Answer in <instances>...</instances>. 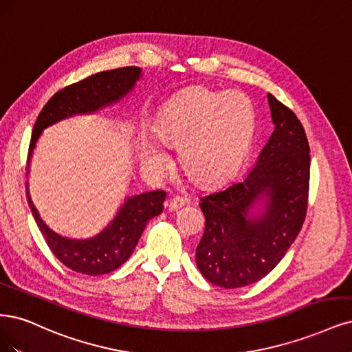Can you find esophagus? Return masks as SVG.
Listing matches in <instances>:
<instances>
[{
  "label": "esophagus",
  "instance_id": "34e87169",
  "mask_svg": "<svg viewBox=\"0 0 352 352\" xmlns=\"http://www.w3.org/2000/svg\"><path fill=\"white\" fill-rule=\"evenodd\" d=\"M184 205H185L184 199L179 198V197H175V198H172L170 201H168L167 207H168V210H170V211H177V210H180L182 207H184Z\"/></svg>",
  "mask_w": 352,
  "mask_h": 352
}]
</instances>
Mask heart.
Returning a JSON list of instances; mask_svg holds the SVG:
<instances>
[{
    "label": "heart",
    "instance_id": "obj_1",
    "mask_svg": "<svg viewBox=\"0 0 352 352\" xmlns=\"http://www.w3.org/2000/svg\"><path fill=\"white\" fill-rule=\"evenodd\" d=\"M154 131L163 142L180 145V164L193 180L210 185L232 175L243 160L254 134V113L243 94L195 87L162 109ZM141 155L153 168L168 159L163 145L150 138L142 140Z\"/></svg>",
    "mask_w": 352,
    "mask_h": 352
}]
</instances>
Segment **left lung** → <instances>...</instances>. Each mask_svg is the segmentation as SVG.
I'll return each instance as SVG.
<instances>
[{
  "label": "left lung",
  "mask_w": 352,
  "mask_h": 352,
  "mask_svg": "<svg viewBox=\"0 0 352 352\" xmlns=\"http://www.w3.org/2000/svg\"><path fill=\"white\" fill-rule=\"evenodd\" d=\"M275 129L250 173L201 198L205 230L197 265L211 284L239 288L262 280L280 263L305 223L310 186V147L292 109L268 94ZM266 196L265 212L248 215Z\"/></svg>",
  "instance_id": "1"
}]
</instances>
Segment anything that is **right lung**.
<instances>
[{
  "mask_svg": "<svg viewBox=\"0 0 352 352\" xmlns=\"http://www.w3.org/2000/svg\"><path fill=\"white\" fill-rule=\"evenodd\" d=\"M140 72L141 69L138 67L102 71L56 91L43 106L34 122L28 153V164L34 144L46 126L67 116L94 112L104 104L118 102L134 87L135 81L140 78ZM26 195L36 224L52 253L67 268L86 275L109 274L128 261L145 226L150 218L163 211V202L166 199L164 190L145 192L141 195L131 197L119 210L115 220L100 234L89 240H69L60 237L45 226L29 197L28 186Z\"/></svg>",
  "mask_w": 352,
  "mask_h": 352,
  "instance_id": "add662e5",
  "label": "right lung"
}]
</instances>
